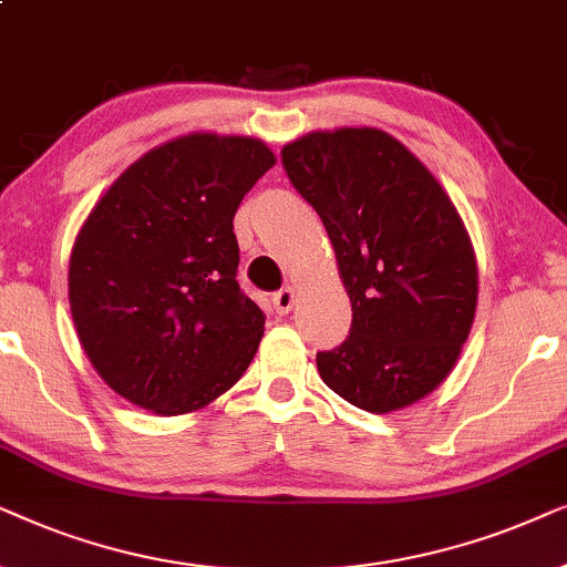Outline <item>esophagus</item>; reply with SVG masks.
Segmentation results:
<instances>
[{
  "label": "esophagus",
  "mask_w": 567,
  "mask_h": 567,
  "mask_svg": "<svg viewBox=\"0 0 567 567\" xmlns=\"http://www.w3.org/2000/svg\"><path fill=\"white\" fill-rule=\"evenodd\" d=\"M296 300H298V292L292 288H282V290H277L275 296H271V303H275V311L279 316L290 313V308L296 306Z\"/></svg>",
  "instance_id": "1"
}]
</instances>
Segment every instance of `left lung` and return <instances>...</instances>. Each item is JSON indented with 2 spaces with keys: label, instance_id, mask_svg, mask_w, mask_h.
<instances>
[{
  "label": "left lung",
  "instance_id": "8db88e82",
  "mask_svg": "<svg viewBox=\"0 0 567 567\" xmlns=\"http://www.w3.org/2000/svg\"><path fill=\"white\" fill-rule=\"evenodd\" d=\"M282 165L319 213L352 303L350 337L316 354L323 383L375 414L420 402L454 371L477 311V256L454 202L371 126L303 134Z\"/></svg>",
  "mask_w": 567,
  "mask_h": 567
}]
</instances>
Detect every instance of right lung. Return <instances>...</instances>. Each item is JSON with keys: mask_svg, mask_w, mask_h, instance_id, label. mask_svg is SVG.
I'll use <instances>...</instances> for the list:
<instances>
[{"mask_svg": "<svg viewBox=\"0 0 567 567\" xmlns=\"http://www.w3.org/2000/svg\"><path fill=\"white\" fill-rule=\"evenodd\" d=\"M277 157L194 132L113 181L74 238L70 308L97 375L155 414L205 410L251 365L264 313L240 290L233 217Z\"/></svg>", "mask_w": 567, "mask_h": 567, "instance_id": "add662e5", "label": "right lung"}]
</instances>
